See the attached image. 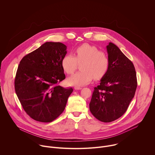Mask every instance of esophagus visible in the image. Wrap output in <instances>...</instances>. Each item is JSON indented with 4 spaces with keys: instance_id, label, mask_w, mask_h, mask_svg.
I'll use <instances>...</instances> for the list:
<instances>
[{
    "instance_id": "esophagus-1",
    "label": "esophagus",
    "mask_w": 155,
    "mask_h": 155,
    "mask_svg": "<svg viewBox=\"0 0 155 155\" xmlns=\"http://www.w3.org/2000/svg\"><path fill=\"white\" fill-rule=\"evenodd\" d=\"M74 89L75 90H81L82 87H80V86H75L74 87Z\"/></svg>"
}]
</instances>
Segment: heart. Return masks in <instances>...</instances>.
I'll list each match as a JSON object with an SVG mask.
<instances>
[{
  "label": "heart",
  "mask_w": 155,
  "mask_h": 155,
  "mask_svg": "<svg viewBox=\"0 0 155 155\" xmlns=\"http://www.w3.org/2000/svg\"><path fill=\"white\" fill-rule=\"evenodd\" d=\"M75 56L72 54L65 55L61 61L64 71L72 74L77 69L78 63H81V71L75 73L68 79L69 84L83 86L89 83L93 78L99 80L107 73L109 67V60L107 54L94 46L83 43L74 50Z\"/></svg>",
  "instance_id": "1"
}]
</instances>
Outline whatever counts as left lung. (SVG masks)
I'll return each mask as SVG.
<instances>
[{
	"instance_id": "left-lung-1",
	"label": "left lung",
	"mask_w": 155,
	"mask_h": 155,
	"mask_svg": "<svg viewBox=\"0 0 155 155\" xmlns=\"http://www.w3.org/2000/svg\"><path fill=\"white\" fill-rule=\"evenodd\" d=\"M109 67L94 88L90 103L93 115L104 123L121 117L127 110L137 88V77L132 62L114 43L107 46Z\"/></svg>"
}]
</instances>
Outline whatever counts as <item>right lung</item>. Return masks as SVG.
Here are the masks:
<instances>
[{
	"label": "right lung",
	"instance_id": "obj_1",
	"mask_svg": "<svg viewBox=\"0 0 155 155\" xmlns=\"http://www.w3.org/2000/svg\"><path fill=\"white\" fill-rule=\"evenodd\" d=\"M67 47L47 41L26 55L19 62L15 80L18 98L26 114L40 122L49 123L64 110L72 87L58 83L65 79L61 65Z\"/></svg>",
	"mask_w": 155,
	"mask_h": 155
}]
</instances>
